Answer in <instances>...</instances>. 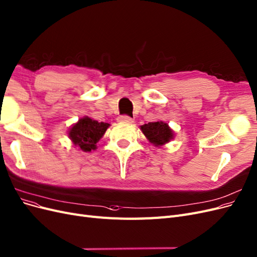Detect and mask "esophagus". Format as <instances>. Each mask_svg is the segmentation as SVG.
<instances>
[{"label": "esophagus", "mask_w": 257, "mask_h": 257, "mask_svg": "<svg viewBox=\"0 0 257 257\" xmlns=\"http://www.w3.org/2000/svg\"><path fill=\"white\" fill-rule=\"evenodd\" d=\"M118 121L121 122V123H133V122H134V119L128 117V116H125V114H124V116H120L118 118Z\"/></svg>", "instance_id": "1"}]
</instances>
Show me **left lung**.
I'll return each instance as SVG.
<instances>
[{"label":"left lung","instance_id":"8db88e82","mask_svg":"<svg viewBox=\"0 0 257 257\" xmlns=\"http://www.w3.org/2000/svg\"><path fill=\"white\" fill-rule=\"evenodd\" d=\"M140 130L143 131L150 143L153 144L155 147H161L169 143L171 139H173L174 135L173 131L169 127V125L163 121L149 122L148 124L141 125Z\"/></svg>","mask_w":257,"mask_h":257}]
</instances>
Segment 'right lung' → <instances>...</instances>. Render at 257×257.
Masks as SVG:
<instances>
[{
	"label": "right lung",
	"mask_w": 257,
	"mask_h": 257,
	"mask_svg": "<svg viewBox=\"0 0 257 257\" xmlns=\"http://www.w3.org/2000/svg\"><path fill=\"white\" fill-rule=\"evenodd\" d=\"M108 126V123L98 122L89 117H84L69 130V138L82 151L90 152L91 150L96 149V143L103 137Z\"/></svg>",
	"instance_id": "1"
}]
</instances>
